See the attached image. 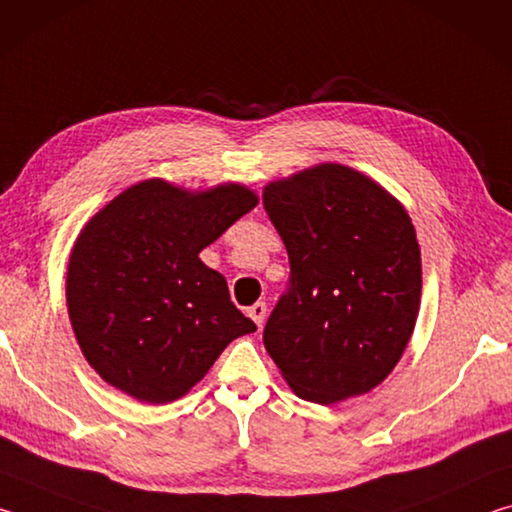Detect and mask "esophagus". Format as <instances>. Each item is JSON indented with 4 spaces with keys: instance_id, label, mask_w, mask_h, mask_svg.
Listing matches in <instances>:
<instances>
[{
    "instance_id": "1",
    "label": "esophagus",
    "mask_w": 512,
    "mask_h": 512,
    "mask_svg": "<svg viewBox=\"0 0 512 512\" xmlns=\"http://www.w3.org/2000/svg\"><path fill=\"white\" fill-rule=\"evenodd\" d=\"M248 316L255 320L257 327H262L264 318H266V302H255V305L248 309Z\"/></svg>"
}]
</instances>
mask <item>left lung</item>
<instances>
[{"label": "left lung", "mask_w": 512, "mask_h": 512, "mask_svg": "<svg viewBox=\"0 0 512 512\" xmlns=\"http://www.w3.org/2000/svg\"><path fill=\"white\" fill-rule=\"evenodd\" d=\"M287 246L289 289L264 345L293 393L336 404L391 375L422 293L420 246L402 203L343 164H316L264 187Z\"/></svg>", "instance_id": "1"}]
</instances>
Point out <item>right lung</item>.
Segmentation results:
<instances>
[{
  "instance_id": "1",
  "label": "right lung",
  "mask_w": 512,
  "mask_h": 512,
  "mask_svg": "<svg viewBox=\"0 0 512 512\" xmlns=\"http://www.w3.org/2000/svg\"><path fill=\"white\" fill-rule=\"evenodd\" d=\"M257 205L237 183L187 192L142 180L81 230L67 266V311L103 381L146 404L189 393L230 341L255 332L228 282L198 253Z\"/></svg>"
}]
</instances>
